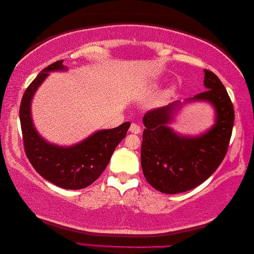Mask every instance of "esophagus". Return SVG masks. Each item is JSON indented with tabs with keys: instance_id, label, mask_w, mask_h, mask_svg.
<instances>
[{
	"instance_id": "esophagus-1",
	"label": "esophagus",
	"mask_w": 254,
	"mask_h": 254,
	"mask_svg": "<svg viewBox=\"0 0 254 254\" xmlns=\"http://www.w3.org/2000/svg\"><path fill=\"white\" fill-rule=\"evenodd\" d=\"M129 131H130V133H133V134H140V133H141V127H140V125H137V124H131L130 127H129Z\"/></svg>"
}]
</instances>
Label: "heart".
I'll use <instances>...</instances> for the list:
<instances>
[{
	"label": "heart",
	"instance_id": "b5f03b06",
	"mask_svg": "<svg viewBox=\"0 0 254 254\" xmlns=\"http://www.w3.org/2000/svg\"><path fill=\"white\" fill-rule=\"evenodd\" d=\"M173 93V89L172 88H170V89H168L166 90V91L163 93V96H162V99H165V98H168V97H170Z\"/></svg>",
	"mask_w": 254,
	"mask_h": 254
}]
</instances>
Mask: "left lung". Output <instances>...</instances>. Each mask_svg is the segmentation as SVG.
Returning a JSON list of instances; mask_svg holds the SVG:
<instances>
[{
	"instance_id": "1",
	"label": "left lung",
	"mask_w": 254,
	"mask_h": 254,
	"mask_svg": "<svg viewBox=\"0 0 254 254\" xmlns=\"http://www.w3.org/2000/svg\"><path fill=\"white\" fill-rule=\"evenodd\" d=\"M204 86L190 100H206L216 110V124L201 136L177 135L168 124L178 103L152 109L143 117L145 129L141 145V165L147 182L166 194L186 192L207 180L228 151L235 111L220 78L204 69Z\"/></svg>"
}]
</instances>
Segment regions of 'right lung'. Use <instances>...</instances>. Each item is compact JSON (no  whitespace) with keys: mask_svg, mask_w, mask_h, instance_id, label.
<instances>
[{"mask_svg":"<svg viewBox=\"0 0 254 254\" xmlns=\"http://www.w3.org/2000/svg\"><path fill=\"white\" fill-rule=\"evenodd\" d=\"M64 60L43 69L27 86L20 102L19 119L24 150L34 170L54 185L67 190H81L99 178L109 164L114 149L126 136L130 124L113 129L99 130L81 143L64 148L51 144L34 129L31 118V99L48 72L64 70Z\"/></svg>","mask_w":254,"mask_h":254,"instance_id":"obj_1","label":"right lung"}]
</instances>
